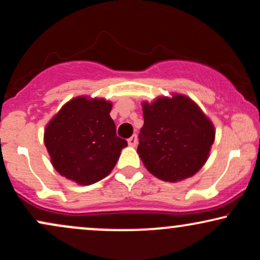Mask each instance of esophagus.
I'll list each match as a JSON object with an SVG mask.
<instances>
[{
  "label": "esophagus",
  "instance_id": "34e87169",
  "mask_svg": "<svg viewBox=\"0 0 260 260\" xmlns=\"http://www.w3.org/2000/svg\"><path fill=\"white\" fill-rule=\"evenodd\" d=\"M137 143H138V137H137V134H133L131 138H128V144H129L131 147H136Z\"/></svg>",
  "mask_w": 260,
  "mask_h": 260
}]
</instances>
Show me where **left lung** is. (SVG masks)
<instances>
[{
  "mask_svg": "<svg viewBox=\"0 0 260 260\" xmlns=\"http://www.w3.org/2000/svg\"><path fill=\"white\" fill-rule=\"evenodd\" d=\"M144 124L138 136L140 159L162 181L177 182L204 165L215 138L214 126L202 110L183 95L143 103Z\"/></svg>",
  "mask_w": 260,
  "mask_h": 260,
  "instance_id": "8db88e82",
  "label": "left lung"
}]
</instances>
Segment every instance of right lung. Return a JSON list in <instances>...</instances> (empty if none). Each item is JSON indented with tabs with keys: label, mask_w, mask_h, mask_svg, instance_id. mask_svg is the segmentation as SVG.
I'll return each mask as SVG.
<instances>
[{
	"label": "right lung",
	"mask_w": 260,
	"mask_h": 260,
	"mask_svg": "<svg viewBox=\"0 0 260 260\" xmlns=\"http://www.w3.org/2000/svg\"><path fill=\"white\" fill-rule=\"evenodd\" d=\"M111 107L104 99L79 96L50 121L44 142L59 175L88 186L112 171L127 142L116 134Z\"/></svg>",
	"instance_id": "1"
}]
</instances>
